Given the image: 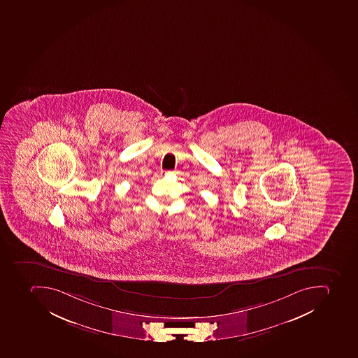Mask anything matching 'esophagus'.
<instances>
[{
  "mask_svg": "<svg viewBox=\"0 0 358 358\" xmlns=\"http://www.w3.org/2000/svg\"><path fill=\"white\" fill-rule=\"evenodd\" d=\"M163 173H164V174L167 175V174H171V173H172V172H169V171H165V172H163Z\"/></svg>",
  "mask_w": 358,
  "mask_h": 358,
  "instance_id": "1",
  "label": "esophagus"
}]
</instances>
